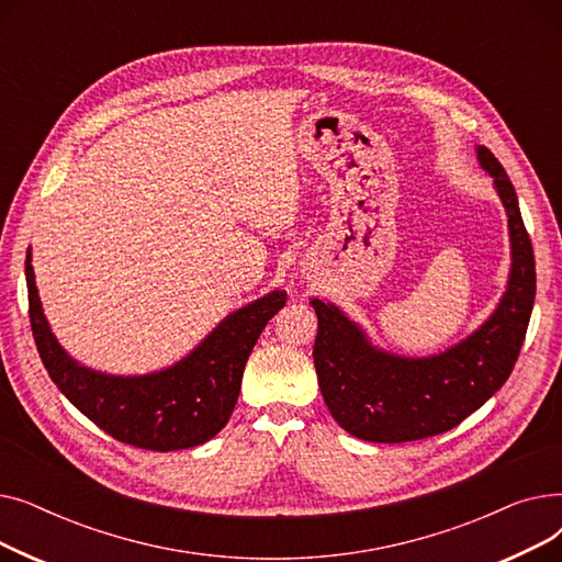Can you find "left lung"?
Here are the masks:
<instances>
[{
  "mask_svg": "<svg viewBox=\"0 0 562 562\" xmlns=\"http://www.w3.org/2000/svg\"><path fill=\"white\" fill-rule=\"evenodd\" d=\"M481 168L506 206L510 276L496 310L479 330L428 358H405L373 346L360 323L337 305L312 299L318 318L314 367L335 422L364 441H415L456 428L508 380L536 301V257L513 182L485 145Z\"/></svg>",
  "mask_w": 562,
  "mask_h": 562,
  "instance_id": "left-lung-1",
  "label": "left lung"
}]
</instances>
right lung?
<instances>
[{"mask_svg":"<svg viewBox=\"0 0 562 562\" xmlns=\"http://www.w3.org/2000/svg\"><path fill=\"white\" fill-rule=\"evenodd\" d=\"M24 276L29 321L54 385L117 441L161 453L204 445L223 430L250 352L266 323L286 303V291L276 289L227 314L180 362L143 375H113L79 364L56 341L38 299L32 248Z\"/></svg>","mask_w":562,"mask_h":562,"instance_id":"right-lung-1","label":"right lung"}]
</instances>
